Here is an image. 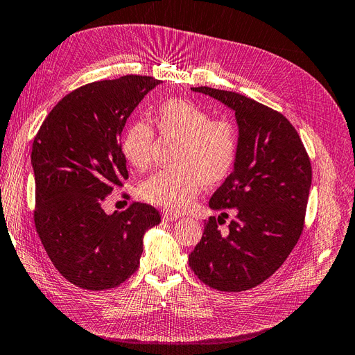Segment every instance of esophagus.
<instances>
[{"mask_svg": "<svg viewBox=\"0 0 355 355\" xmlns=\"http://www.w3.org/2000/svg\"><path fill=\"white\" fill-rule=\"evenodd\" d=\"M182 218V214L176 213V211H171V210H166L163 213V219L167 220V222H173V220H178Z\"/></svg>", "mask_w": 355, "mask_h": 355, "instance_id": "obj_1", "label": "esophagus"}]
</instances>
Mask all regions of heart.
Wrapping results in <instances>:
<instances>
[{"label":"heart","mask_w":355,"mask_h":355,"mask_svg":"<svg viewBox=\"0 0 355 355\" xmlns=\"http://www.w3.org/2000/svg\"><path fill=\"white\" fill-rule=\"evenodd\" d=\"M158 132L179 137L173 154L176 167L148 178L142 197L157 206L184 210L196 201L204 185L228 176L239 154V133L227 120H211L207 111L187 99H168L157 111ZM155 133L148 121H136L121 141L124 158L137 170L153 163Z\"/></svg>","instance_id":"1"}]
</instances>
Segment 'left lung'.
I'll list each match as a JSON object with an SVG mask.
<instances>
[{"label":"left lung","mask_w":355,"mask_h":355,"mask_svg":"<svg viewBox=\"0 0 355 355\" xmlns=\"http://www.w3.org/2000/svg\"><path fill=\"white\" fill-rule=\"evenodd\" d=\"M191 90L234 110L240 136L234 171L209 201L222 216L204 223L189 266L211 288L243 292L271 277L302 234L311 161L296 128L282 112L234 92ZM228 209L236 218L220 230Z\"/></svg>","instance_id":"obj_1"}]
</instances>
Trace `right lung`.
<instances>
[{"label": "right lung", "instance_id": "obj_1", "mask_svg": "<svg viewBox=\"0 0 355 355\" xmlns=\"http://www.w3.org/2000/svg\"><path fill=\"white\" fill-rule=\"evenodd\" d=\"M159 83L124 75L81 85L58 102L34 139L35 230L56 270L81 288L124 283L137 270L145 231L161 222L144 202L112 214L102 207L128 179L120 142L127 118Z\"/></svg>", "mask_w": 355, "mask_h": 355}]
</instances>
